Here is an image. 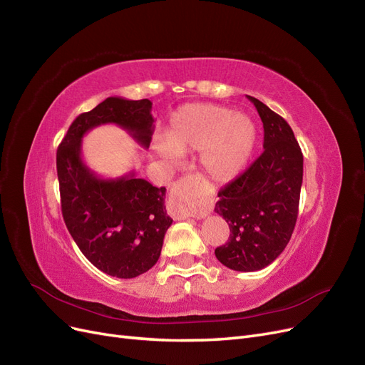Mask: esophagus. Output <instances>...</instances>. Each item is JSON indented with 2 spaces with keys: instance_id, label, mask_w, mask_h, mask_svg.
<instances>
[{
  "instance_id": "esophagus-1",
  "label": "esophagus",
  "mask_w": 365,
  "mask_h": 365,
  "mask_svg": "<svg viewBox=\"0 0 365 365\" xmlns=\"http://www.w3.org/2000/svg\"><path fill=\"white\" fill-rule=\"evenodd\" d=\"M194 179L191 176L179 179L176 183L173 185L170 198H168V213L174 219H186V217H195L198 213L195 209H192L191 202H189V194H191V187Z\"/></svg>"
}]
</instances>
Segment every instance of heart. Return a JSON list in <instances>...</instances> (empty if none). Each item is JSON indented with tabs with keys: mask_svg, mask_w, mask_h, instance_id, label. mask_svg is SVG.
Listing matches in <instances>:
<instances>
[{
	"mask_svg": "<svg viewBox=\"0 0 365 365\" xmlns=\"http://www.w3.org/2000/svg\"><path fill=\"white\" fill-rule=\"evenodd\" d=\"M257 134L255 122L245 113L219 104L192 103L173 113L163 138L155 140L153 150L168 164L198 150L204 176L228 182L247 165Z\"/></svg>",
	"mask_w": 365,
	"mask_h": 365,
	"instance_id": "1",
	"label": "heart"
}]
</instances>
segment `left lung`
I'll list each match as a JSON object with an SVG mask.
<instances>
[{"mask_svg":"<svg viewBox=\"0 0 365 365\" xmlns=\"http://www.w3.org/2000/svg\"><path fill=\"white\" fill-rule=\"evenodd\" d=\"M264 125V152L239 178L222 187L215 212L227 220L228 242L215 255L235 272H258L289 243L297 216L303 153L288 122L247 95Z\"/></svg>","mask_w":365,"mask_h":365,"instance_id":"left-lung-1","label":"left lung"}]
</instances>
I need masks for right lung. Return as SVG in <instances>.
I'll return each instance as SVG.
<instances>
[{"instance_id":"obj_1","label":"right lung","mask_w":365,"mask_h":365,"mask_svg":"<svg viewBox=\"0 0 365 365\" xmlns=\"http://www.w3.org/2000/svg\"><path fill=\"white\" fill-rule=\"evenodd\" d=\"M150 112L149 100L108 97L74 119L56 152L61 209L73 240L98 270L119 279L146 273L160 258L173 224L165 187L137 178L135 171L116 179L97 176L83 161L82 140L92 128L115 123L149 148Z\"/></svg>"}]
</instances>
